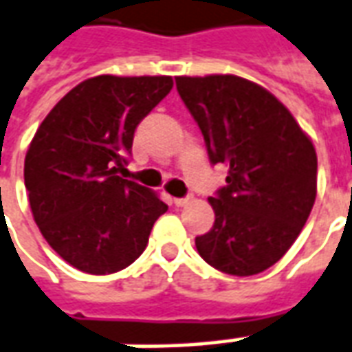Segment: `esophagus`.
Masks as SVG:
<instances>
[{
  "label": "esophagus",
  "instance_id": "esophagus-1",
  "mask_svg": "<svg viewBox=\"0 0 352 352\" xmlns=\"http://www.w3.org/2000/svg\"><path fill=\"white\" fill-rule=\"evenodd\" d=\"M173 204H175L177 208H183V206H186V204H188V201H190V198H188V196H186V198H173Z\"/></svg>",
  "mask_w": 352,
  "mask_h": 352
}]
</instances>
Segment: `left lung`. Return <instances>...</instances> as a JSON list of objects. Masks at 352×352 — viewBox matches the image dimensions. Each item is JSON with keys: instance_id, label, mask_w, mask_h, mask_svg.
Wrapping results in <instances>:
<instances>
[{"instance_id": "obj_1", "label": "left lung", "mask_w": 352, "mask_h": 352, "mask_svg": "<svg viewBox=\"0 0 352 352\" xmlns=\"http://www.w3.org/2000/svg\"><path fill=\"white\" fill-rule=\"evenodd\" d=\"M204 135L210 162L227 164V184L210 196L215 223L196 236L201 259L252 276L284 257L316 198V151L296 118L261 85L238 76L175 78Z\"/></svg>"}]
</instances>
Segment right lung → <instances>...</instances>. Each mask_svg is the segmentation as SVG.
<instances>
[{
  "label": "right lung",
  "mask_w": 352,
  "mask_h": 352,
  "mask_svg": "<svg viewBox=\"0 0 352 352\" xmlns=\"http://www.w3.org/2000/svg\"><path fill=\"white\" fill-rule=\"evenodd\" d=\"M173 87L169 76H97L58 100L24 160L32 215L47 244L87 274H112L144 252L168 211L120 175L137 125Z\"/></svg>",
  "instance_id": "add662e5"
}]
</instances>
